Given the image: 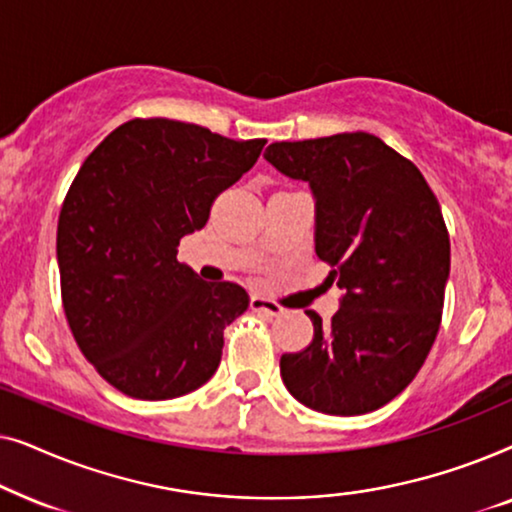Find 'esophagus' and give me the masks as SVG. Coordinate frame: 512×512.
<instances>
[{
    "label": "esophagus",
    "instance_id": "34e87169",
    "mask_svg": "<svg viewBox=\"0 0 512 512\" xmlns=\"http://www.w3.org/2000/svg\"><path fill=\"white\" fill-rule=\"evenodd\" d=\"M249 307H251V312L263 314V317H279V314L284 312L282 305L275 303V300H270V298H263V296H251Z\"/></svg>",
    "mask_w": 512,
    "mask_h": 512
}]
</instances>
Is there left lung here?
<instances>
[{"mask_svg":"<svg viewBox=\"0 0 512 512\" xmlns=\"http://www.w3.org/2000/svg\"><path fill=\"white\" fill-rule=\"evenodd\" d=\"M268 163L310 184L314 249L326 284L345 296L303 352L284 354L291 396L326 415H366L396 398L422 368L443 317L450 235L438 198L415 163L380 137L342 132L275 142Z\"/></svg>","mask_w":512,"mask_h":512,"instance_id":"obj_1","label":"left lung"}]
</instances>
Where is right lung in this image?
I'll list each match as a JSON object with an SVG mask.
<instances>
[{"instance_id": "right-lung-1", "label": "right lung", "mask_w": 512, "mask_h": 512, "mask_svg": "<svg viewBox=\"0 0 512 512\" xmlns=\"http://www.w3.org/2000/svg\"><path fill=\"white\" fill-rule=\"evenodd\" d=\"M263 146L132 118L83 160L58 219L62 307L83 356L125 396L179 398L219 368L223 328L249 296L233 282H202L177 247L205 228L216 195Z\"/></svg>"}]
</instances>
